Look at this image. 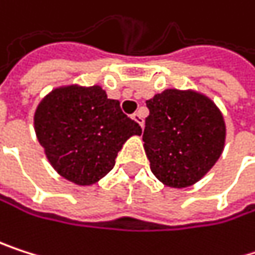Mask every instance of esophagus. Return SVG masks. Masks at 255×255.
Here are the masks:
<instances>
[{
  "label": "esophagus",
  "mask_w": 255,
  "mask_h": 255,
  "mask_svg": "<svg viewBox=\"0 0 255 255\" xmlns=\"http://www.w3.org/2000/svg\"><path fill=\"white\" fill-rule=\"evenodd\" d=\"M140 127H143V116H142V112H136V113H133V116H131Z\"/></svg>",
  "instance_id": "34e87169"
}]
</instances>
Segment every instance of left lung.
Here are the masks:
<instances>
[{"mask_svg": "<svg viewBox=\"0 0 255 255\" xmlns=\"http://www.w3.org/2000/svg\"><path fill=\"white\" fill-rule=\"evenodd\" d=\"M143 148L155 178L172 188L199 182L218 161L226 122L218 106L194 89L170 88L146 101Z\"/></svg>", "mask_w": 255, "mask_h": 255, "instance_id": "obj_1", "label": "left lung"}]
</instances>
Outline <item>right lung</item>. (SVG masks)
<instances>
[{
	"instance_id": "add662e5",
	"label": "right lung",
	"mask_w": 255,
	"mask_h": 255,
	"mask_svg": "<svg viewBox=\"0 0 255 255\" xmlns=\"http://www.w3.org/2000/svg\"><path fill=\"white\" fill-rule=\"evenodd\" d=\"M34 130L58 175L82 187L104 178L122 145L142 134L139 124L98 85L52 89L35 109Z\"/></svg>"
}]
</instances>
